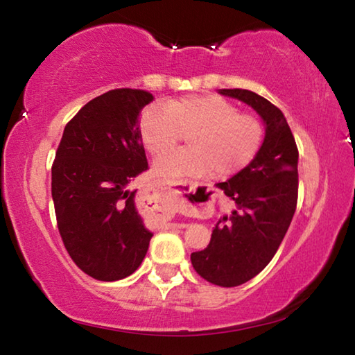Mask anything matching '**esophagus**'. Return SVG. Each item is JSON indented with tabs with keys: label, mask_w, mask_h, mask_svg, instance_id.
<instances>
[{
	"label": "esophagus",
	"mask_w": 355,
	"mask_h": 355,
	"mask_svg": "<svg viewBox=\"0 0 355 355\" xmlns=\"http://www.w3.org/2000/svg\"><path fill=\"white\" fill-rule=\"evenodd\" d=\"M180 192H183V194L191 197L192 202H194L191 208L194 209V211H203V209L213 207L214 196L205 189H197L196 186L192 184H184V188Z\"/></svg>",
	"instance_id": "esophagus-1"
}]
</instances>
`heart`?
I'll return each mask as SVG.
<instances>
[{
    "instance_id": "b5f03b06",
    "label": "heart",
    "mask_w": 355,
    "mask_h": 355,
    "mask_svg": "<svg viewBox=\"0 0 355 355\" xmlns=\"http://www.w3.org/2000/svg\"><path fill=\"white\" fill-rule=\"evenodd\" d=\"M189 135V148L167 153L156 161L161 175L200 177L213 172L228 178L249 166L264 141L260 117L239 112L219 95H188L164 106H152L141 119V137L150 155L177 147Z\"/></svg>"
}]
</instances>
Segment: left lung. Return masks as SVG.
<instances>
[{"mask_svg": "<svg viewBox=\"0 0 355 355\" xmlns=\"http://www.w3.org/2000/svg\"><path fill=\"white\" fill-rule=\"evenodd\" d=\"M244 101L266 123V136L254 161L224 183L235 203L211 233L208 248L192 252L191 263L202 279L218 286L243 285L272 260L297 205V146L277 106L245 89H220Z\"/></svg>", "mask_w": 355, "mask_h": 355, "instance_id": "left-lung-1", "label": "left lung"}]
</instances>
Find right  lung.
Instances as JSON below:
<instances>
[{"label": "right lung", "mask_w": 355, "mask_h": 355, "mask_svg": "<svg viewBox=\"0 0 355 355\" xmlns=\"http://www.w3.org/2000/svg\"><path fill=\"white\" fill-rule=\"evenodd\" d=\"M152 100L128 87L98 95L69 120L56 150L51 196L59 235L95 280L133 274L153 236L137 211L136 189H128L148 169L137 122Z\"/></svg>", "instance_id": "1"}]
</instances>
